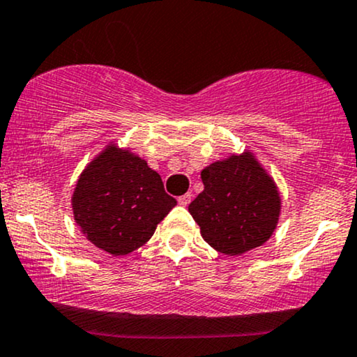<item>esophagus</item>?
Listing matches in <instances>:
<instances>
[{
    "mask_svg": "<svg viewBox=\"0 0 357 357\" xmlns=\"http://www.w3.org/2000/svg\"><path fill=\"white\" fill-rule=\"evenodd\" d=\"M191 197H192V194H191V192H186V194H183L181 197H179L178 202H179V204H181L183 207H186V206L189 204V202H191Z\"/></svg>",
    "mask_w": 357,
    "mask_h": 357,
    "instance_id": "1",
    "label": "esophagus"
}]
</instances>
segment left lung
Returning <instances> with one entry per match:
<instances>
[{"mask_svg": "<svg viewBox=\"0 0 357 357\" xmlns=\"http://www.w3.org/2000/svg\"><path fill=\"white\" fill-rule=\"evenodd\" d=\"M204 191L189 212L212 249L241 255L260 247L277 229L282 199L254 153L231 155L201 171Z\"/></svg>", "mask_w": 357, "mask_h": 357, "instance_id": "obj_1", "label": "left lung"}]
</instances>
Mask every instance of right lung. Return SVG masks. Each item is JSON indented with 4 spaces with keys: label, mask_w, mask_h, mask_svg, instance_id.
Segmentation results:
<instances>
[{
    "label": "right lung",
    "mask_w": 357,
    "mask_h": 357,
    "mask_svg": "<svg viewBox=\"0 0 357 357\" xmlns=\"http://www.w3.org/2000/svg\"><path fill=\"white\" fill-rule=\"evenodd\" d=\"M176 206L145 160L110 143L80 173L72 211L80 232L98 249L126 255L150 241Z\"/></svg>",
    "instance_id": "add662e5"
}]
</instances>
